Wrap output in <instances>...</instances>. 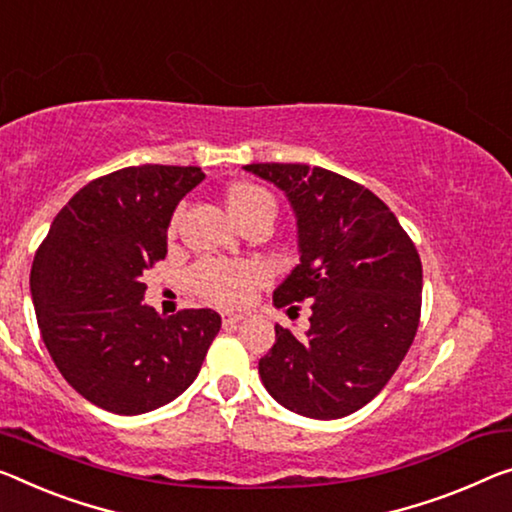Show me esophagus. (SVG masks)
Listing matches in <instances>:
<instances>
[{
  "label": "esophagus",
  "instance_id": "esophagus-1",
  "mask_svg": "<svg viewBox=\"0 0 512 512\" xmlns=\"http://www.w3.org/2000/svg\"><path fill=\"white\" fill-rule=\"evenodd\" d=\"M242 318H245V316H242V313H231V311H224V313H222V325H224L226 329H229V327H235V325H238V322H240Z\"/></svg>",
  "mask_w": 512,
  "mask_h": 512
}]
</instances>
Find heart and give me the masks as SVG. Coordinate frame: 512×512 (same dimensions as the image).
Here are the masks:
<instances>
[{"label":"heart","instance_id":"obj_1","mask_svg":"<svg viewBox=\"0 0 512 512\" xmlns=\"http://www.w3.org/2000/svg\"><path fill=\"white\" fill-rule=\"evenodd\" d=\"M235 222H245L254 215H272L277 210L274 196L254 183H238L226 194ZM192 283L203 297L217 304H242L251 295V290L267 279L263 265L254 261H203L194 265Z\"/></svg>","mask_w":512,"mask_h":512}]
</instances>
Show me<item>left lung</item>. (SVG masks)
<instances>
[{"label":"left lung","mask_w":512,"mask_h":512,"mask_svg":"<svg viewBox=\"0 0 512 512\" xmlns=\"http://www.w3.org/2000/svg\"><path fill=\"white\" fill-rule=\"evenodd\" d=\"M288 196L300 263L274 290V306L311 302V327L281 325L258 361L270 396L309 419H341L384 389L416 336L423 270L387 203L355 180L309 164H247ZM288 309V311H290Z\"/></svg>","instance_id":"obj_1"}]
</instances>
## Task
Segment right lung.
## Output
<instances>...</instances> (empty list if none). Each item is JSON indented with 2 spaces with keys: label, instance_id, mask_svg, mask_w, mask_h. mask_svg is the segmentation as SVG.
<instances>
[{
  "label": "right lung",
  "instance_id": "right-lung-1",
  "mask_svg": "<svg viewBox=\"0 0 512 512\" xmlns=\"http://www.w3.org/2000/svg\"><path fill=\"white\" fill-rule=\"evenodd\" d=\"M206 174L141 164L91 180L50 226L31 265L38 329L59 373L102 410L135 416L178 398L201 371L222 318L144 304L148 267L167 256L176 206Z\"/></svg>",
  "mask_w": 512,
  "mask_h": 512
}]
</instances>
